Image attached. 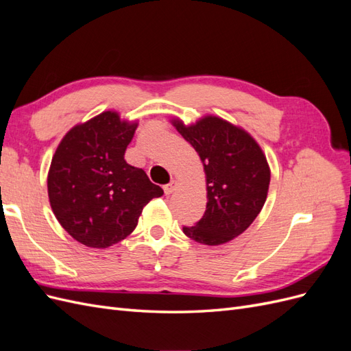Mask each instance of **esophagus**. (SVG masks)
I'll list each match as a JSON object with an SVG mask.
<instances>
[{"label": "esophagus", "mask_w": 351, "mask_h": 351, "mask_svg": "<svg viewBox=\"0 0 351 351\" xmlns=\"http://www.w3.org/2000/svg\"><path fill=\"white\" fill-rule=\"evenodd\" d=\"M177 187H178V183L176 182V180H171V182L164 186V192H165V195H171L176 192Z\"/></svg>", "instance_id": "1"}]
</instances>
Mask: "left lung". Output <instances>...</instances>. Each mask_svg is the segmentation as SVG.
<instances>
[{"label": "left lung", "mask_w": 351, "mask_h": 351, "mask_svg": "<svg viewBox=\"0 0 351 351\" xmlns=\"http://www.w3.org/2000/svg\"><path fill=\"white\" fill-rule=\"evenodd\" d=\"M195 147L206 177V210L195 227H183L192 240L219 246L246 231L267 200L271 169L262 147L239 125L217 115L193 124L171 119Z\"/></svg>", "instance_id": "8db88e82"}]
</instances>
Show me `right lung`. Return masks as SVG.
<instances>
[{"label": "right lung", "instance_id": "1", "mask_svg": "<svg viewBox=\"0 0 351 351\" xmlns=\"http://www.w3.org/2000/svg\"><path fill=\"white\" fill-rule=\"evenodd\" d=\"M137 120L104 111L62 137L48 171V197L69 234L88 247L107 249L132 234L143 206L164 190L124 152Z\"/></svg>", "mask_w": 351, "mask_h": 351}]
</instances>
